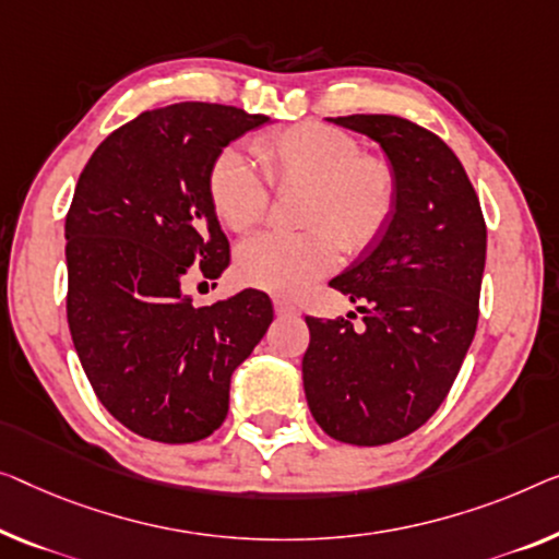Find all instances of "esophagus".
<instances>
[{"instance_id":"obj_1","label":"esophagus","mask_w":559,"mask_h":559,"mask_svg":"<svg viewBox=\"0 0 559 559\" xmlns=\"http://www.w3.org/2000/svg\"><path fill=\"white\" fill-rule=\"evenodd\" d=\"M273 308H276L278 316H296L298 313V308L290 301H286V298H276V301H273Z\"/></svg>"}]
</instances>
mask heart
Instances as JSON below:
<instances>
[{
  "instance_id": "obj_1",
  "label": "heart",
  "mask_w": 559,
  "mask_h": 559,
  "mask_svg": "<svg viewBox=\"0 0 559 559\" xmlns=\"http://www.w3.org/2000/svg\"><path fill=\"white\" fill-rule=\"evenodd\" d=\"M255 157L271 186H306V233H258L236 253L238 278L278 296H296L333 269L338 243L364 251L394 218L399 178L384 155L361 153L359 140L321 122H301L255 143ZM238 150L215 157L207 195L223 226L243 233L269 211V188Z\"/></svg>"
}]
</instances>
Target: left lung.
<instances>
[{"label": "left lung", "instance_id": "left-lung-1", "mask_svg": "<svg viewBox=\"0 0 559 559\" xmlns=\"http://www.w3.org/2000/svg\"><path fill=\"white\" fill-rule=\"evenodd\" d=\"M377 140L399 178L386 230L331 286L361 301L364 329L306 316L304 389L329 437L379 447L427 424L477 331L487 226L460 157L396 115L329 118Z\"/></svg>", "mask_w": 559, "mask_h": 559}]
</instances>
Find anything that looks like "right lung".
<instances>
[{
  "label": "right lung",
  "mask_w": 559,
  "mask_h": 559,
  "mask_svg": "<svg viewBox=\"0 0 559 559\" xmlns=\"http://www.w3.org/2000/svg\"><path fill=\"white\" fill-rule=\"evenodd\" d=\"M265 122L230 105L157 107L110 132L80 173L64 221L67 323L99 402L145 439L211 437L233 371L273 321L261 290L200 308L182 294L190 273L228 269L207 175L223 147Z\"/></svg>",
  "instance_id": "right-lung-1"
}]
</instances>
